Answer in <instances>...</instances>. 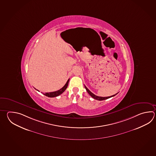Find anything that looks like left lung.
Masks as SVG:
<instances>
[{
    "mask_svg": "<svg viewBox=\"0 0 156 156\" xmlns=\"http://www.w3.org/2000/svg\"><path fill=\"white\" fill-rule=\"evenodd\" d=\"M84 87H85V88H86V90L87 91V92L88 93V94H89V95H90V96L92 97L93 98L95 99L96 100H98V101H103V100H105V99H107L111 98L112 97H114L115 95L117 94H115V95H112V96H110V97H99V96H97V95H95V94H94L93 93L91 92L89 90V89H88V88L86 87V86H84Z\"/></svg>",
    "mask_w": 156,
    "mask_h": 156,
    "instance_id": "left-lung-1",
    "label": "left lung"
}]
</instances>
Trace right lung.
<instances>
[{
	"label": "right lung",
	"mask_w": 156,
	"mask_h": 156,
	"mask_svg": "<svg viewBox=\"0 0 156 156\" xmlns=\"http://www.w3.org/2000/svg\"><path fill=\"white\" fill-rule=\"evenodd\" d=\"M69 81V79L67 80V83H66V84L61 89L58 90L57 91H55V92H53L45 93H44V95L47 96L48 97H51V98L57 97L58 95H61V94H62L65 91V90L67 89Z\"/></svg>",
	"instance_id": "1"
}]
</instances>
